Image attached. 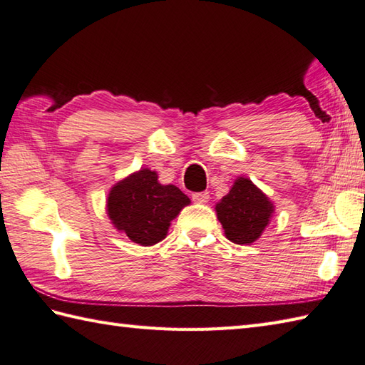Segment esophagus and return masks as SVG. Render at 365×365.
<instances>
[{
    "mask_svg": "<svg viewBox=\"0 0 365 365\" xmlns=\"http://www.w3.org/2000/svg\"><path fill=\"white\" fill-rule=\"evenodd\" d=\"M208 199H210V196H208L207 191L195 192V195H192V200H195V202H197V204H204V202H207Z\"/></svg>",
    "mask_w": 365,
    "mask_h": 365,
    "instance_id": "1",
    "label": "esophagus"
}]
</instances>
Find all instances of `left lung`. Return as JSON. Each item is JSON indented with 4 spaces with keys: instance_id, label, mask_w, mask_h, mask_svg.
<instances>
[{
    "instance_id": "1",
    "label": "left lung",
    "mask_w": 365,
    "mask_h": 365,
    "mask_svg": "<svg viewBox=\"0 0 365 365\" xmlns=\"http://www.w3.org/2000/svg\"><path fill=\"white\" fill-rule=\"evenodd\" d=\"M216 213L232 243L250 245L267 227L273 204L251 180L240 177L229 195L216 204Z\"/></svg>"
}]
</instances>
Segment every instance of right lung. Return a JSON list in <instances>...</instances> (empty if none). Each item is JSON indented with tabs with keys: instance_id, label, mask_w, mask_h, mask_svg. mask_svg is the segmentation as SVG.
<instances>
[{
	"instance_id": "right-lung-1",
	"label": "right lung",
	"mask_w": 365,
	"mask_h": 365,
	"mask_svg": "<svg viewBox=\"0 0 365 365\" xmlns=\"http://www.w3.org/2000/svg\"><path fill=\"white\" fill-rule=\"evenodd\" d=\"M190 204L174 185H160L150 169H141L119 182L108 196V215L131 242L152 246L168 234L170 221Z\"/></svg>"
}]
</instances>
